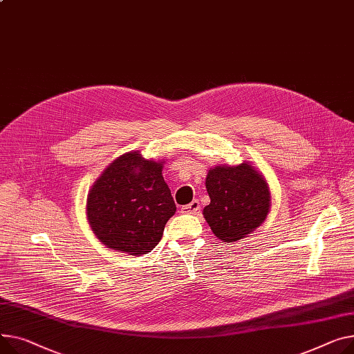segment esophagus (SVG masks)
<instances>
[{
  "label": "esophagus",
  "mask_w": 354,
  "mask_h": 354,
  "mask_svg": "<svg viewBox=\"0 0 354 354\" xmlns=\"http://www.w3.org/2000/svg\"><path fill=\"white\" fill-rule=\"evenodd\" d=\"M199 210H201V203H199L198 199H194L189 205L182 206L183 214H198Z\"/></svg>",
  "instance_id": "1"
}]
</instances>
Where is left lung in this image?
<instances>
[{"label": "left lung", "instance_id": "obj_1", "mask_svg": "<svg viewBox=\"0 0 354 354\" xmlns=\"http://www.w3.org/2000/svg\"><path fill=\"white\" fill-rule=\"evenodd\" d=\"M206 191L210 203L203 209V216L223 242L245 238L268 216V183L248 163L212 168L206 176Z\"/></svg>", "mask_w": 354, "mask_h": 354}]
</instances>
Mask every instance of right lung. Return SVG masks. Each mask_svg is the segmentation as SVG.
<instances>
[{
  "instance_id": "1",
  "label": "right lung",
  "mask_w": 354,
  "mask_h": 354,
  "mask_svg": "<svg viewBox=\"0 0 354 354\" xmlns=\"http://www.w3.org/2000/svg\"><path fill=\"white\" fill-rule=\"evenodd\" d=\"M162 168V162L128 152L115 159L93 183L86 215L105 246L139 256L159 243L165 225L176 212Z\"/></svg>"
}]
</instances>
